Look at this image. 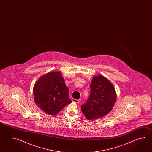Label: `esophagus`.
I'll use <instances>...</instances> for the list:
<instances>
[{"mask_svg":"<svg viewBox=\"0 0 152 152\" xmlns=\"http://www.w3.org/2000/svg\"><path fill=\"white\" fill-rule=\"evenodd\" d=\"M72 100L73 102H75V103H79L80 102V100H79V99H74V98L72 99Z\"/></svg>","mask_w":152,"mask_h":152,"instance_id":"esophagus-1","label":"esophagus"}]
</instances>
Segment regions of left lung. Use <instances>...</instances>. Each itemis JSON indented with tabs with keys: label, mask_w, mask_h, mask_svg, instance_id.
Returning <instances> with one entry per match:
<instances>
[{
	"label": "left lung",
	"mask_w": 152,
	"mask_h": 152,
	"mask_svg": "<svg viewBox=\"0 0 152 152\" xmlns=\"http://www.w3.org/2000/svg\"><path fill=\"white\" fill-rule=\"evenodd\" d=\"M90 88L89 98L81 109L87 120L99 119L113 109L116 100V91L110 81L100 75L94 77Z\"/></svg>",
	"instance_id": "8db88e82"
}]
</instances>
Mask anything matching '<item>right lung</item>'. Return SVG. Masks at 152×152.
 I'll use <instances>...</instances> for the list:
<instances>
[{
    "label": "right lung",
    "instance_id": "add662e5",
    "mask_svg": "<svg viewBox=\"0 0 152 152\" xmlns=\"http://www.w3.org/2000/svg\"><path fill=\"white\" fill-rule=\"evenodd\" d=\"M34 100L41 110L50 115H55L72 103L68 90L60 72H52L42 75L33 88Z\"/></svg>",
    "mask_w": 152,
    "mask_h": 152
}]
</instances>
